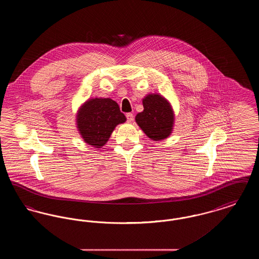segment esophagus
Here are the masks:
<instances>
[{
	"label": "esophagus",
	"instance_id": "34e87169",
	"mask_svg": "<svg viewBox=\"0 0 259 259\" xmlns=\"http://www.w3.org/2000/svg\"><path fill=\"white\" fill-rule=\"evenodd\" d=\"M126 118H127V121H128V122L133 121V119H134V115H133V113H130V112L126 113Z\"/></svg>",
	"mask_w": 259,
	"mask_h": 259
}]
</instances>
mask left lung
Segmentation results:
<instances>
[{"instance_id":"left-lung-1","label":"left lung","mask_w":259,"mask_h":259,"mask_svg":"<svg viewBox=\"0 0 259 259\" xmlns=\"http://www.w3.org/2000/svg\"><path fill=\"white\" fill-rule=\"evenodd\" d=\"M144 111L136 115V122L153 141H161L172 133L174 113L167 100L149 94L143 100Z\"/></svg>"}]
</instances>
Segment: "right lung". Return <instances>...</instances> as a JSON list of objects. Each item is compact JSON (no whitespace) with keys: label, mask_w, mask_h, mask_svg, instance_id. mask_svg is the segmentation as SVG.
I'll use <instances>...</instances> for the list:
<instances>
[{"label":"right lung","mask_w":259,"mask_h":259,"mask_svg":"<svg viewBox=\"0 0 259 259\" xmlns=\"http://www.w3.org/2000/svg\"><path fill=\"white\" fill-rule=\"evenodd\" d=\"M76 121L85 143L101 148L108 142L115 126L125 122L126 117L115 101L95 98L85 102L78 111Z\"/></svg>","instance_id":"right-lung-1"}]
</instances>
